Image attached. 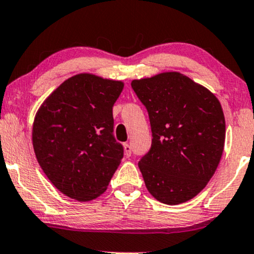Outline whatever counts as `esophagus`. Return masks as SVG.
<instances>
[{
  "mask_svg": "<svg viewBox=\"0 0 254 254\" xmlns=\"http://www.w3.org/2000/svg\"><path fill=\"white\" fill-rule=\"evenodd\" d=\"M124 148H125V154H126V156L132 155V147H130L129 143H125Z\"/></svg>",
  "mask_w": 254,
  "mask_h": 254,
  "instance_id": "34e87169",
  "label": "esophagus"
}]
</instances>
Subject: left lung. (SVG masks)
<instances>
[{"label": "left lung", "mask_w": 254, "mask_h": 254, "mask_svg": "<svg viewBox=\"0 0 254 254\" xmlns=\"http://www.w3.org/2000/svg\"><path fill=\"white\" fill-rule=\"evenodd\" d=\"M130 86L151 122L152 146L139 161L147 190L167 205L189 201L205 189L223 155L226 127L220 102L175 71Z\"/></svg>", "instance_id": "8db88e82"}]
</instances>
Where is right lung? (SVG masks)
Segmentation results:
<instances>
[{"label": "right lung", "mask_w": 254, "mask_h": 254, "mask_svg": "<svg viewBox=\"0 0 254 254\" xmlns=\"http://www.w3.org/2000/svg\"><path fill=\"white\" fill-rule=\"evenodd\" d=\"M122 88L120 81L75 75L37 112L33 126L36 159L52 184L71 199L88 201L102 194L124 158L113 119Z\"/></svg>", "instance_id": "right-lung-1"}]
</instances>
